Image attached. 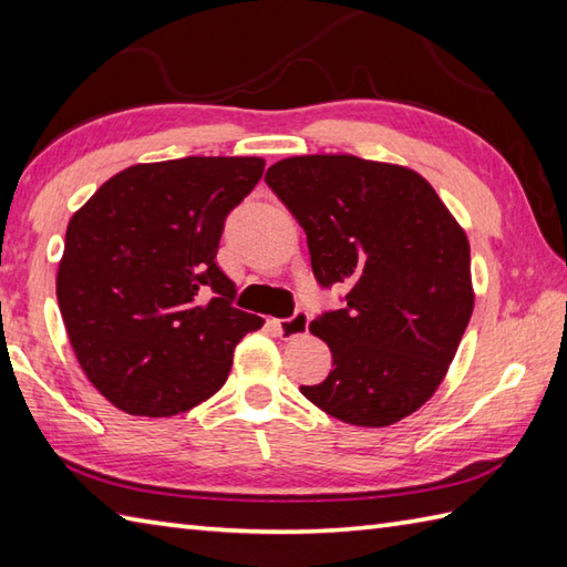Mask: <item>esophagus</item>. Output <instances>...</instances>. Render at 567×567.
Instances as JSON below:
<instances>
[{
	"label": "esophagus",
	"instance_id": "esophagus-1",
	"mask_svg": "<svg viewBox=\"0 0 567 567\" xmlns=\"http://www.w3.org/2000/svg\"><path fill=\"white\" fill-rule=\"evenodd\" d=\"M275 329L280 331L285 339H295V336H302L309 329V315L305 309H297L290 319H277Z\"/></svg>",
	"mask_w": 567,
	"mask_h": 567
}]
</instances>
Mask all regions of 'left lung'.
<instances>
[{
	"label": "left lung",
	"mask_w": 567,
	"mask_h": 567,
	"mask_svg": "<svg viewBox=\"0 0 567 567\" xmlns=\"http://www.w3.org/2000/svg\"><path fill=\"white\" fill-rule=\"evenodd\" d=\"M265 183L307 234L311 270L343 309L309 331L333 370L302 384L309 402L353 426H390L436 392L473 315L467 236L419 173L355 155H297Z\"/></svg>",
	"instance_id": "8db88e82"
}]
</instances>
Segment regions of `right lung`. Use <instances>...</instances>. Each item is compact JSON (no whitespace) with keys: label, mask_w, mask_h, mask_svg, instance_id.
I'll return each mask as SVG.
<instances>
[{"label":"right lung","mask_w":567,"mask_h":567,"mask_svg":"<svg viewBox=\"0 0 567 567\" xmlns=\"http://www.w3.org/2000/svg\"><path fill=\"white\" fill-rule=\"evenodd\" d=\"M262 158L131 165L72 214L58 307L84 375L126 414L175 416L221 390L262 319L216 265L226 216Z\"/></svg>","instance_id":"obj_1"}]
</instances>
